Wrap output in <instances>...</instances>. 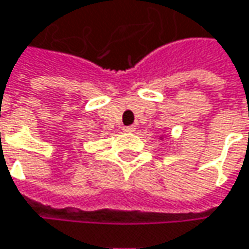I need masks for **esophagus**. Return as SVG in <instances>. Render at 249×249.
Returning <instances> with one entry per match:
<instances>
[{
    "label": "esophagus",
    "mask_w": 249,
    "mask_h": 249,
    "mask_svg": "<svg viewBox=\"0 0 249 249\" xmlns=\"http://www.w3.org/2000/svg\"><path fill=\"white\" fill-rule=\"evenodd\" d=\"M123 131H124V132H134V131H135V126H134V125H128V126H124V128H123Z\"/></svg>",
    "instance_id": "34e87169"
}]
</instances>
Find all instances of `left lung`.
<instances>
[{
    "label": "left lung",
    "mask_w": 249,
    "mask_h": 249,
    "mask_svg": "<svg viewBox=\"0 0 249 249\" xmlns=\"http://www.w3.org/2000/svg\"><path fill=\"white\" fill-rule=\"evenodd\" d=\"M161 138H164V137H161Z\"/></svg>",
    "instance_id": "1"
}]
</instances>
